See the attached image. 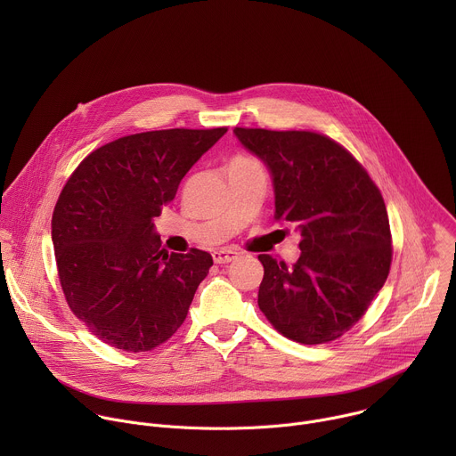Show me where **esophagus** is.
<instances>
[{
  "label": "esophagus",
  "instance_id": "obj_1",
  "mask_svg": "<svg viewBox=\"0 0 456 456\" xmlns=\"http://www.w3.org/2000/svg\"><path fill=\"white\" fill-rule=\"evenodd\" d=\"M236 257H238V252H236V250H225V248H222V250H215V252H213V259H215V264H218V265L231 264V262H234Z\"/></svg>",
  "mask_w": 456,
  "mask_h": 456
}]
</instances>
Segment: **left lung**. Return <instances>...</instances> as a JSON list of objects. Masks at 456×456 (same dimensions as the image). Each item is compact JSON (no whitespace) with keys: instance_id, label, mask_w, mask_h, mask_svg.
<instances>
[{"instance_id":"obj_1","label":"left lung","mask_w":456,"mask_h":456,"mask_svg":"<svg viewBox=\"0 0 456 456\" xmlns=\"http://www.w3.org/2000/svg\"><path fill=\"white\" fill-rule=\"evenodd\" d=\"M262 160L274 187L276 220L296 225L294 267L259 254L257 305L274 329L303 345L341 338L364 315L392 264V232L382 194L338 142L312 132L234 127Z\"/></svg>"}]
</instances>
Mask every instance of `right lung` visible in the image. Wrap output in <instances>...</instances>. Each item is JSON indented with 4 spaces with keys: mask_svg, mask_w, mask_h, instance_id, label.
I'll use <instances>...</instances> for the list:
<instances>
[{
    "mask_svg": "<svg viewBox=\"0 0 456 456\" xmlns=\"http://www.w3.org/2000/svg\"><path fill=\"white\" fill-rule=\"evenodd\" d=\"M225 132L127 135L90 153L64 183L52 216L57 273L69 306L102 343L148 352L180 329L213 257L169 254L153 218Z\"/></svg>",
    "mask_w": 456,
    "mask_h": 456,
    "instance_id": "obj_1",
    "label": "right lung"
}]
</instances>
